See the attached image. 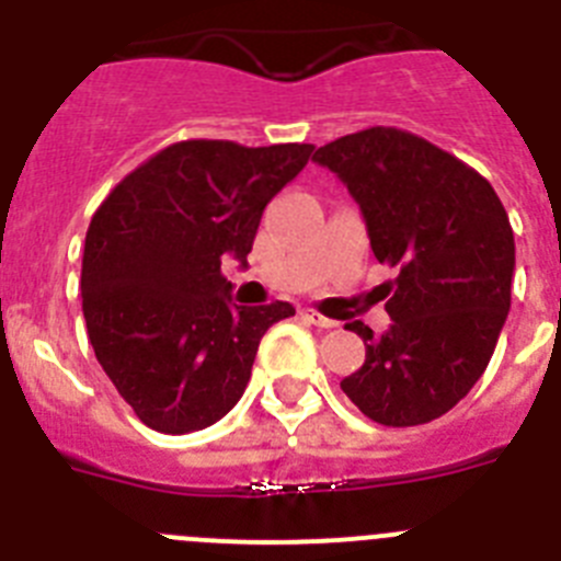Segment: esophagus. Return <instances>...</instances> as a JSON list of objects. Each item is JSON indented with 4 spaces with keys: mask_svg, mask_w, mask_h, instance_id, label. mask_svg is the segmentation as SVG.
I'll list each match as a JSON object with an SVG mask.
<instances>
[{
    "mask_svg": "<svg viewBox=\"0 0 561 561\" xmlns=\"http://www.w3.org/2000/svg\"><path fill=\"white\" fill-rule=\"evenodd\" d=\"M304 320H309V323L317 325V329H334V325H336L334 320H329V317H323L320 311H314V309H306Z\"/></svg>",
    "mask_w": 561,
    "mask_h": 561,
    "instance_id": "1",
    "label": "esophagus"
}]
</instances>
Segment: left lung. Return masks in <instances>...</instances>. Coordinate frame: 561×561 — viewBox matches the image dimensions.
Returning <instances> with one entry per match:
<instances>
[{"mask_svg":"<svg viewBox=\"0 0 561 561\" xmlns=\"http://www.w3.org/2000/svg\"><path fill=\"white\" fill-rule=\"evenodd\" d=\"M359 205L370 250L399 270L385 334L362 320L365 362L342 393L385 427H415L458 404L492 359L512 309L514 232L474 168L419 134L362 128L317 148Z\"/></svg>","mask_w":561,"mask_h":561,"instance_id":"left-lung-1","label":"left lung"}]
</instances>
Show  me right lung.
<instances>
[{"label":"right lung","instance_id":"obj_1","mask_svg":"<svg viewBox=\"0 0 561 561\" xmlns=\"http://www.w3.org/2000/svg\"><path fill=\"white\" fill-rule=\"evenodd\" d=\"M314 146L182 140L117 182L92 216L81 297L101 368L157 433L205 430L244 393L257 342L295 306H236L221 257L247 264L261 213Z\"/></svg>","mask_w":561,"mask_h":561}]
</instances>
